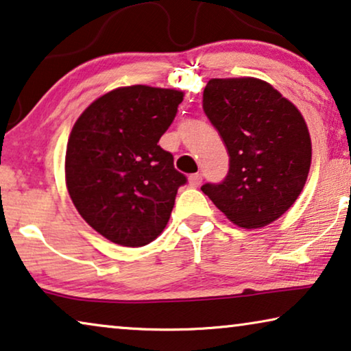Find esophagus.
I'll return each instance as SVG.
<instances>
[{"label":"esophagus","instance_id":"1","mask_svg":"<svg viewBox=\"0 0 351 351\" xmlns=\"http://www.w3.org/2000/svg\"><path fill=\"white\" fill-rule=\"evenodd\" d=\"M188 182H190L191 186H199L202 182V176L201 174H191L188 177Z\"/></svg>","mask_w":351,"mask_h":351}]
</instances>
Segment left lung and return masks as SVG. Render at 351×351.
Here are the masks:
<instances>
[{
	"mask_svg": "<svg viewBox=\"0 0 351 351\" xmlns=\"http://www.w3.org/2000/svg\"><path fill=\"white\" fill-rule=\"evenodd\" d=\"M202 109L230 154V171L220 184H204L234 225L247 230L276 221L306 185L312 144L296 106L253 77L210 79Z\"/></svg>",
	"mask_w": 351,
	"mask_h": 351,
	"instance_id": "1",
	"label": "left lung"
}]
</instances>
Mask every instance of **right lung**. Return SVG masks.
Returning a JSON list of instances; mask_svg holds the SVG:
<instances>
[{
	"mask_svg": "<svg viewBox=\"0 0 351 351\" xmlns=\"http://www.w3.org/2000/svg\"><path fill=\"white\" fill-rule=\"evenodd\" d=\"M182 101L179 90L121 87L93 101L73 126L66 186L84 220L110 242L147 245L169 221L186 177L158 141Z\"/></svg>",
	"mask_w": 351,
	"mask_h": 351,
	"instance_id": "obj_1",
	"label": "right lung"
}]
</instances>
